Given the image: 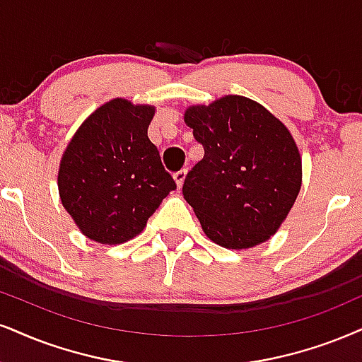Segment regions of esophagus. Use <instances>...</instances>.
<instances>
[{"instance_id":"obj_1","label":"esophagus","mask_w":362,"mask_h":362,"mask_svg":"<svg viewBox=\"0 0 362 362\" xmlns=\"http://www.w3.org/2000/svg\"><path fill=\"white\" fill-rule=\"evenodd\" d=\"M186 174H188L186 169H181V171L174 173V181H176L177 188H181V186H182V182H185V180H186Z\"/></svg>"}]
</instances>
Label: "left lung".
I'll return each instance as SVG.
<instances>
[{
  "mask_svg": "<svg viewBox=\"0 0 362 362\" xmlns=\"http://www.w3.org/2000/svg\"><path fill=\"white\" fill-rule=\"evenodd\" d=\"M185 122L204 147L182 185L204 233L231 250L267 242L302 185L300 154L288 129L242 95L189 107Z\"/></svg>",
  "mask_w": 362,
  "mask_h": 362,
  "instance_id": "obj_1",
  "label": "left lung"
}]
</instances>
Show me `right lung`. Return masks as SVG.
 <instances>
[{"mask_svg": "<svg viewBox=\"0 0 362 362\" xmlns=\"http://www.w3.org/2000/svg\"><path fill=\"white\" fill-rule=\"evenodd\" d=\"M154 107L114 99L93 112L66 146L58 191L82 233L119 245L144 230L169 191L173 176L147 137Z\"/></svg>", "mask_w": 362, "mask_h": 362, "instance_id": "add662e5", "label": "right lung"}]
</instances>
